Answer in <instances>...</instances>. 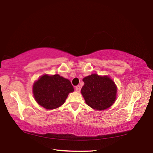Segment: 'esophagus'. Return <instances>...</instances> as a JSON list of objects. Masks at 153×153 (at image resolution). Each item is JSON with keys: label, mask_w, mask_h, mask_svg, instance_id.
I'll return each mask as SVG.
<instances>
[{"label": "esophagus", "mask_w": 153, "mask_h": 153, "mask_svg": "<svg viewBox=\"0 0 153 153\" xmlns=\"http://www.w3.org/2000/svg\"><path fill=\"white\" fill-rule=\"evenodd\" d=\"M80 90H81V88H80V86L79 85H77V86H76V92H79Z\"/></svg>", "instance_id": "obj_1"}]
</instances>
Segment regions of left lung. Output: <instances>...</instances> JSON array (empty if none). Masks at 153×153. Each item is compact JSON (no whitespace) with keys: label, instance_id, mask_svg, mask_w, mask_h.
Instances as JSON below:
<instances>
[{"label":"left lung","instance_id":"left-lung-1","mask_svg":"<svg viewBox=\"0 0 153 153\" xmlns=\"http://www.w3.org/2000/svg\"><path fill=\"white\" fill-rule=\"evenodd\" d=\"M84 85L81 90L86 104L97 110H104L115 102L117 87L108 76L92 74L83 79Z\"/></svg>","mask_w":153,"mask_h":153}]
</instances>
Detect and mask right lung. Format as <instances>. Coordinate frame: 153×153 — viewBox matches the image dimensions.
<instances>
[{
  "mask_svg": "<svg viewBox=\"0 0 153 153\" xmlns=\"http://www.w3.org/2000/svg\"><path fill=\"white\" fill-rule=\"evenodd\" d=\"M74 90L71 82L58 74L44 75L33 86L36 102L47 109L60 107L65 101L69 93Z\"/></svg>",
  "mask_w": 153,
  "mask_h": 153,
  "instance_id": "right-lung-1",
  "label": "right lung"
}]
</instances>
